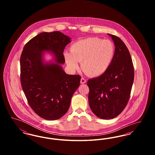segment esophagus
<instances>
[{
	"label": "esophagus",
	"instance_id": "34e87169",
	"mask_svg": "<svg viewBox=\"0 0 155 155\" xmlns=\"http://www.w3.org/2000/svg\"><path fill=\"white\" fill-rule=\"evenodd\" d=\"M80 82H81V84H85L86 82V80L85 78H81Z\"/></svg>",
	"mask_w": 155,
	"mask_h": 155
}]
</instances>
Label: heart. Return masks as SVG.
<instances>
[{
	"label": "heart",
	"instance_id": "heart-1",
	"mask_svg": "<svg viewBox=\"0 0 155 155\" xmlns=\"http://www.w3.org/2000/svg\"><path fill=\"white\" fill-rule=\"evenodd\" d=\"M114 55L115 46L112 41L92 37L74 43L70 48V53H65L64 58L72 70L78 69V62H81L83 71L95 77L102 75L108 70Z\"/></svg>",
	"mask_w": 155,
	"mask_h": 155
}]
</instances>
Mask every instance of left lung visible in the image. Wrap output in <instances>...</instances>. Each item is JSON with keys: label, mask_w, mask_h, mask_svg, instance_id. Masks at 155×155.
I'll return each instance as SVG.
<instances>
[{"label": "left lung", "mask_w": 155, "mask_h": 155, "mask_svg": "<svg viewBox=\"0 0 155 155\" xmlns=\"http://www.w3.org/2000/svg\"><path fill=\"white\" fill-rule=\"evenodd\" d=\"M115 45V55L104 74L89 79V104L99 118L109 120L118 116L128 102L134 79L132 58L125 44L118 37L109 34Z\"/></svg>", "instance_id": "left-lung-1"}]
</instances>
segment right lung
I'll return each instance as SVG.
<instances>
[{"mask_svg": "<svg viewBox=\"0 0 155 155\" xmlns=\"http://www.w3.org/2000/svg\"><path fill=\"white\" fill-rule=\"evenodd\" d=\"M70 42L59 31L42 32L25 45L21 54L22 90L31 109L46 120H57L66 113L80 84V75L66 74L60 66L65 62L64 49ZM44 51H51L57 63L45 65Z\"/></svg>", "mask_w": 155, "mask_h": 155, "instance_id": "add662e5", "label": "right lung"}]
</instances>
